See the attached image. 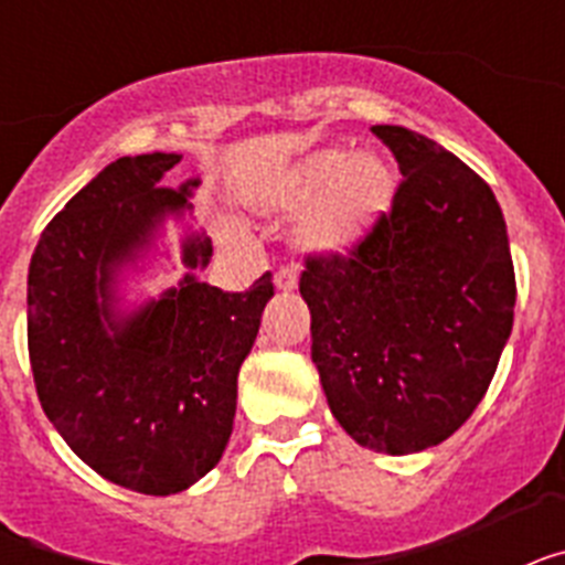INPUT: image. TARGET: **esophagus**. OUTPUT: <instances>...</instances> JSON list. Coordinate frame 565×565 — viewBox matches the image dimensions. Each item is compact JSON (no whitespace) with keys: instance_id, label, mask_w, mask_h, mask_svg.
Here are the masks:
<instances>
[{"instance_id":"esophagus-1","label":"esophagus","mask_w":565,"mask_h":565,"mask_svg":"<svg viewBox=\"0 0 565 565\" xmlns=\"http://www.w3.org/2000/svg\"><path fill=\"white\" fill-rule=\"evenodd\" d=\"M299 282V271L294 266H282L277 271V288L279 291H291V288H297Z\"/></svg>"}]
</instances>
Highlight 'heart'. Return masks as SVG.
Listing matches in <instances>:
<instances>
[{
    "mask_svg": "<svg viewBox=\"0 0 565 565\" xmlns=\"http://www.w3.org/2000/svg\"><path fill=\"white\" fill-rule=\"evenodd\" d=\"M393 194V174L376 158H353L342 149H322L299 161L279 186V206L311 212L306 223V243L322 252H342L353 246Z\"/></svg>",
    "mask_w": 565,
    "mask_h": 565,
    "instance_id": "b5f03b06",
    "label": "heart"
}]
</instances>
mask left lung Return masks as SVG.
<instances>
[{"label":"left lung","mask_w":565,"mask_h":565,"mask_svg":"<svg viewBox=\"0 0 565 565\" xmlns=\"http://www.w3.org/2000/svg\"><path fill=\"white\" fill-rule=\"evenodd\" d=\"M402 169L353 246L306 254L311 356L342 430L373 452L436 447L472 416L515 319L507 223L481 174L407 127H371Z\"/></svg>","instance_id":"8db88e82"}]
</instances>
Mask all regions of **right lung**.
Instances as JSON below:
<instances>
[{"label":"right lung","mask_w":565,"mask_h":565,"mask_svg":"<svg viewBox=\"0 0 565 565\" xmlns=\"http://www.w3.org/2000/svg\"><path fill=\"white\" fill-rule=\"evenodd\" d=\"M181 154L118 158L47 223L28 274V353L44 416L102 478L174 495L221 461L237 407V373L274 294L271 271L246 291L186 277L115 322L113 268L147 243L189 189L163 186ZM212 243L192 237L186 266Z\"/></svg>","instance_id":"right-lung-1"}]
</instances>
